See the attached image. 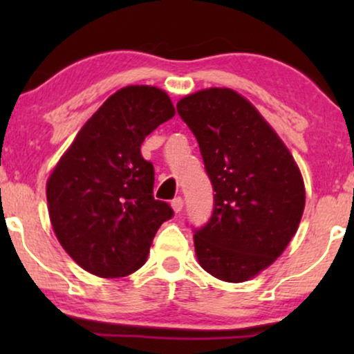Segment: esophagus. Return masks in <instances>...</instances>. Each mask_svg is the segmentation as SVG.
<instances>
[{
  "label": "esophagus",
  "mask_w": 354,
  "mask_h": 354,
  "mask_svg": "<svg viewBox=\"0 0 354 354\" xmlns=\"http://www.w3.org/2000/svg\"><path fill=\"white\" fill-rule=\"evenodd\" d=\"M171 206H172L174 212H180V211H182V207H183V200H182L180 196H178V198H174L172 203H171Z\"/></svg>",
  "instance_id": "esophagus-1"
}]
</instances>
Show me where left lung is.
I'll use <instances>...</instances> for the list:
<instances>
[{
    "instance_id": "1",
    "label": "left lung",
    "mask_w": 354,
    "mask_h": 354,
    "mask_svg": "<svg viewBox=\"0 0 354 354\" xmlns=\"http://www.w3.org/2000/svg\"><path fill=\"white\" fill-rule=\"evenodd\" d=\"M205 161L214 195L195 230L198 263L224 282L269 268L297 234L304 209L301 172L259 111L230 88H207L177 103Z\"/></svg>"
}]
</instances>
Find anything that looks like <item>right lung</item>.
Listing matches in <instances>:
<instances>
[{
    "label": "right lung",
    "mask_w": 354,
    "mask_h": 354,
    "mask_svg": "<svg viewBox=\"0 0 354 354\" xmlns=\"http://www.w3.org/2000/svg\"><path fill=\"white\" fill-rule=\"evenodd\" d=\"M176 114L166 91L130 85L86 120L46 183L53 230L86 272L124 277L142 268L162 222L174 216L154 200V167L140 147Z\"/></svg>",
    "instance_id": "obj_1"
}]
</instances>
